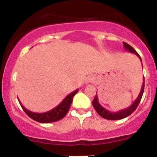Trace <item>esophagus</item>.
Here are the masks:
<instances>
[{"instance_id":"esophagus-1","label":"esophagus","mask_w":157,"mask_h":157,"mask_svg":"<svg viewBox=\"0 0 157 157\" xmlns=\"http://www.w3.org/2000/svg\"><path fill=\"white\" fill-rule=\"evenodd\" d=\"M95 80V77L94 75H89V76H88L87 78H86V82L87 83H92V82L94 81Z\"/></svg>"}]
</instances>
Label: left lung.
<instances>
[{
    "mask_svg": "<svg viewBox=\"0 0 157 157\" xmlns=\"http://www.w3.org/2000/svg\"><path fill=\"white\" fill-rule=\"evenodd\" d=\"M123 46L126 51L131 52V53L135 54V55L140 58V61L142 62L141 57H140V56L139 55V54L136 52V50H135L134 48L131 47L130 45L126 44L125 42H123ZM144 88H145V78H143V82H142V89L140 94H139L138 97H136L135 101L133 102L129 107L126 108L125 109L120 110V111H116V112H111V111H109V110L105 109V108L102 107V106L100 105V102H98V97H97V94H96V96H95V98L94 99L92 102L93 106L94 108V109L96 110L97 112L98 113V114L100 115V116H101L102 117L106 119V120H121V119L125 118L127 117L128 116H129V115H131V113L136 110V108H137V106L139 105V104H140V100H141L142 99V94H143Z\"/></svg>",
    "mask_w": 157,
    "mask_h": 157,
    "instance_id": "8db88e82",
    "label": "left lung"
}]
</instances>
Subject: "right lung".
Listing matches in <instances>:
<instances>
[{"label": "right lung", "instance_id": "right-lung-1", "mask_svg": "<svg viewBox=\"0 0 157 157\" xmlns=\"http://www.w3.org/2000/svg\"><path fill=\"white\" fill-rule=\"evenodd\" d=\"M78 91L79 89H77L71 93H70L69 94H68L67 96L65 97L63 100L58 105L56 106L55 108L50 110V111L44 113L32 112V111L26 109L22 105V103L19 100L18 97H17V99H18L20 105L22 107L23 110L30 118H32V120H35L37 122H41V123H48V122L58 121V120H61L66 116V113H68L70 106H71V102H72L73 97L78 92Z\"/></svg>", "mask_w": 157, "mask_h": 157}]
</instances>
